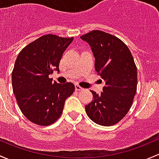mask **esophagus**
I'll return each instance as SVG.
<instances>
[{"label":"esophagus","mask_w":159,"mask_h":159,"mask_svg":"<svg viewBox=\"0 0 159 159\" xmlns=\"http://www.w3.org/2000/svg\"><path fill=\"white\" fill-rule=\"evenodd\" d=\"M75 89H76V91H82V90H83V88H82L81 86H80L79 85H75Z\"/></svg>","instance_id":"1"}]
</instances>
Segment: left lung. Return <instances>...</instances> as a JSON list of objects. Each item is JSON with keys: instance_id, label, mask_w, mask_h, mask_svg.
I'll return each instance as SVG.
<instances>
[{"instance_id": "left-lung-1", "label": "left lung", "mask_w": 159, "mask_h": 159, "mask_svg": "<svg viewBox=\"0 0 159 159\" xmlns=\"http://www.w3.org/2000/svg\"><path fill=\"white\" fill-rule=\"evenodd\" d=\"M91 47L95 69L104 80L100 95L91 91L93 100L85 109L89 119L104 126L115 125L130 109L137 89V69L129 49L117 37L100 30L80 37Z\"/></svg>"}]
</instances>
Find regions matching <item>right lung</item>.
Returning a JSON list of instances; mask_svg holds the SVG:
<instances>
[{
  "mask_svg": "<svg viewBox=\"0 0 159 159\" xmlns=\"http://www.w3.org/2000/svg\"><path fill=\"white\" fill-rule=\"evenodd\" d=\"M73 37L53 34L40 37L20 52L12 72V87L20 109L27 119L49 125L63 112L66 99L75 90L74 84H60L49 78L60 73V61Z\"/></svg>",
  "mask_w": 159,
  "mask_h": 159,
  "instance_id": "right-lung-1",
  "label": "right lung"
}]
</instances>
